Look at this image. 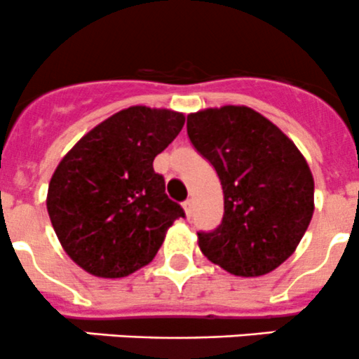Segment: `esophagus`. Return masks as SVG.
Here are the masks:
<instances>
[{"mask_svg":"<svg viewBox=\"0 0 359 359\" xmlns=\"http://www.w3.org/2000/svg\"><path fill=\"white\" fill-rule=\"evenodd\" d=\"M182 208H184V212H186L187 217L193 215V200H186V201H184L182 203Z\"/></svg>","mask_w":359,"mask_h":359,"instance_id":"esophagus-1","label":"esophagus"}]
</instances>
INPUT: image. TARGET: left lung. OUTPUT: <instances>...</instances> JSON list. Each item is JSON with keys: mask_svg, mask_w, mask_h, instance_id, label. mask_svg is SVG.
<instances>
[{"mask_svg": "<svg viewBox=\"0 0 359 359\" xmlns=\"http://www.w3.org/2000/svg\"><path fill=\"white\" fill-rule=\"evenodd\" d=\"M187 135L220 179L224 217L198 233L203 255L234 276H262L295 252L314 212L306 158L274 123L245 106L187 116Z\"/></svg>", "mask_w": 359, "mask_h": 359, "instance_id": "8db88e82", "label": "left lung"}]
</instances>
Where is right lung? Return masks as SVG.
Masks as SVG:
<instances>
[{
  "mask_svg": "<svg viewBox=\"0 0 359 359\" xmlns=\"http://www.w3.org/2000/svg\"><path fill=\"white\" fill-rule=\"evenodd\" d=\"M182 112L132 106L78 140L53 172L50 220L66 253L86 273L125 278L147 266L173 220L153 161L182 130Z\"/></svg>",
  "mask_w": 359,
  "mask_h": 359,
  "instance_id": "right-lung-1",
  "label": "right lung"
}]
</instances>
